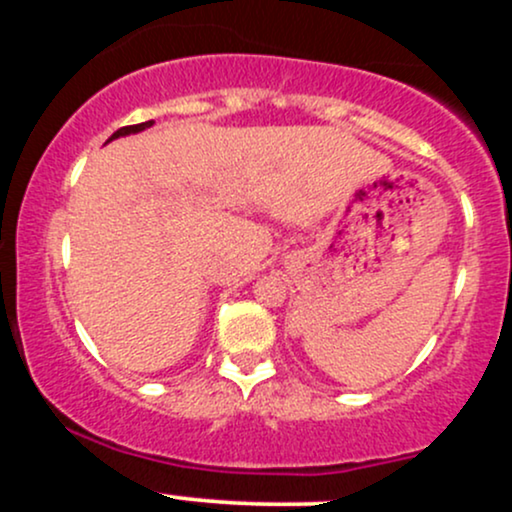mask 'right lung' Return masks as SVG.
<instances>
[{
  "instance_id": "1",
  "label": "right lung",
  "mask_w": 512,
  "mask_h": 512,
  "mask_svg": "<svg viewBox=\"0 0 512 512\" xmlns=\"http://www.w3.org/2000/svg\"><path fill=\"white\" fill-rule=\"evenodd\" d=\"M154 125V120H149V122H142V125H129V127H120L117 129V132L113 134V137L108 139V142H113V139H117V137H127V134H134V132H142V129H146V127H151Z\"/></svg>"
}]
</instances>
